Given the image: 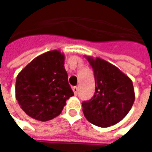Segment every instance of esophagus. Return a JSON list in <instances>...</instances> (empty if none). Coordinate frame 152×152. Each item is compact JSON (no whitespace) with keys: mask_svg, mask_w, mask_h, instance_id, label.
<instances>
[{"mask_svg":"<svg viewBox=\"0 0 152 152\" xmlns=\"http://www.w3.org/2000/svg\"><path fill=\"white\" fill-rule=\"evenodd\" d=\"M72 90L73 92H74V94L77 95V94H78V88L76 86H74V87H72Z\"/></svg>","mask_w":152,"mask_h":152,"instance_id":"34e87169","label":"esophagus"}]
</instances>
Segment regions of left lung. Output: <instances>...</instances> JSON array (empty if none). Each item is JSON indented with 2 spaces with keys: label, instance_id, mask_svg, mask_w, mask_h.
I'll return each mask as SVG.
<instances>
[{
  "label": "left lung",
  "instance_id": "1",
  "mask_svg": "<svg viewBox=\"0 0 152 152\" xmlns=\"http://www.w3.org/2000/svg\"><path fill=\"white\" fill-rule=\"evenodd\" d=\"M86 57L94 70L95 93L89 101L82 102L83 112L93 124L110 127L130 111L135 99L133 82L112 63L100 58Z\"/></svg>",
  "mask_w": 152,
  "mask_h": 152
}]
</instances>
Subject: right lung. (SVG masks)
I'll list each match as a JSON object with an SVG mask.
<instances>
[{
  "label": "right lung",
  "mask_w": 152,
  "mask_h": 152,
  "mask_svg": "<svg viewBox=\"0 0 152 152\" xmlns=\"http://www.w3.org/2000/svg\"><path fill=\"white\" fill-rule=\"evenodd\" d=\"M65 55L60 50L40 54L18 73L15 97L26 114L40 121L52 120L74 95L64 67Z\"/></svg>",
  "instance_id": "add662e5"
}]
</instances>
